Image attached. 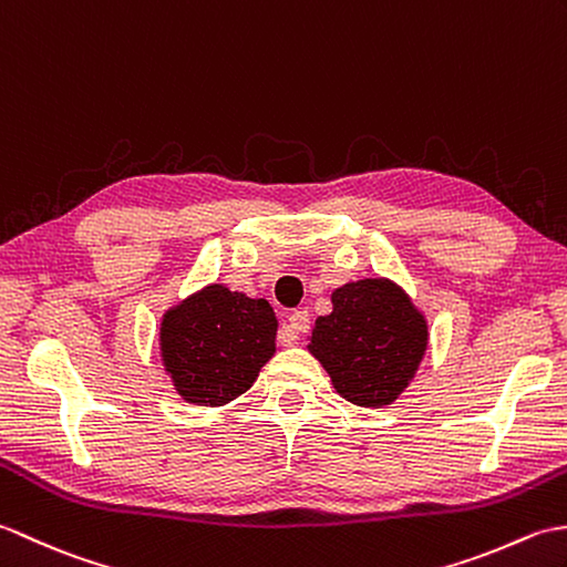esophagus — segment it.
Here are the masks:
<instances>
[{"mask_svg": "<svg viewBox=\"0 0 567 567\" xmlns=\"http://www.w3.org/2000/svg\"><path fill=\"white\" fill-rule=\"evenodd\" d=\"M310 330V318L306 310H296L291 312V316L286 318L284 327L279 330V344L281 347H296L298 339L303 332Z\"/></svg>", "mask_w": 567, "mask_h": 567, "instance_id": "34e87169", "label": "esophagus"}]
</instances>
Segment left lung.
I'll use <instances>...</instances> for the list:
<instances>
[{"instance_id": "left-lung-1", "label": "left lung", "mask_w": 567, "mask_h": 567, "mask_svg": "<svg viewBox=\"0 0 567 567\" xmlns=\"http://www.w3.org/2000/svg\"><path fill=\"white\" fill-rule=\"evenodd\" d=\"M430 324L395 281L361 279L339 286L332 312L316 320L308 351L334 390L359 408L395 402L417 373Z\"/></svg>"}]
</instances>
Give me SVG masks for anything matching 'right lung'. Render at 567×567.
I'll list each match as a JSON object with an SVG mask.
<instances>
[{
	"label": "right lung",
	"mask_w": 567,
	"mask_h": 567,
	"mask_svg": "<svg viewBox=\"0 0 567 567\" xmlns=\"http://www.w3.org/2000/svg\"><path fill=\"white\" fill-rule=\"evenodd\" d=\"M276 330L269 300L210 284L162 316V367L186 402L220 408L257 381L276 351Z\"/></svg>",
	"instance_id": "obj_1"
}]
</instances>
